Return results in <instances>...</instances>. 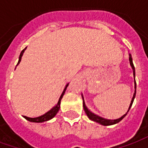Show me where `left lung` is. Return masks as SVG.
Wrapping results in <instances>:
<instances>
[{
    "instance_id": "1",
    "label": "left lung",
    "mask_w": 148,
    "mask_h": 148,
    "mask_svg": "<svg viewBox=\"0 0 148 148\" xmlns=\"http://www.w3.org/2000/svg\"><path fill=\"white\" fill-rule=\"evenodd\" d=\"M129 61H130L131 66H132V70H133V74H134V76H135V67H134L133 62H132V56H131V55H129ZM135 89H136V81H135ZM135 96H136V92H135V93H134L133 97H132V99L130 106H129V109H128V110H127V113L128 112V111H129V109H130V108H131V106H132V103H133ZM82 99H83V96H82ZM83 108H84V110H85V112H86V115L88 116V117L90 118L91 121H95V122H97V123L102 124V125H105V126L116 124V123H118V122H120V121H121V120H122V119H123V118H124V116L127 115V113H125L124 116H122L121 118L116 119V120H107V119H104V118L101 117V116H97V115L92 113V112H90L89 109H87L86 106V105H85V102H84V99H83Z\"/></svg>"
}]
</instances>
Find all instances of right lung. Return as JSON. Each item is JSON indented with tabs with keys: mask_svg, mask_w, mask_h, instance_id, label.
Wrapping results in <instances>:
<instances>
[{
	"mask_svg": "<svg viewBox=\"0 0 148 148\" xmlns=\"http://www.w3.org/2000/svg\"><path fill=\"white\" fill-rule=\"evenodd\" d=\"M26 48L27 47H25V48L21 51V55H20V57H19V61H18V63L17 65L20 63V62H21V57H22V55H23V53L24 52V51L26 50ZM68 86V84L66 85V88L64 89V90H63V92H62V93L61 97H60V98H59V100H58V104L56 105V106L54 107V108H52L50 111H48L47 113H45L44 115H42V116H39V117H36V118H30V117H27V116H24V117L26 119V120H27L28 121H31V122H36V123H40V122H44V121H49V120H51V119H52V118L55 116V115L57 114V112H58V110H59V109H60V102H61V99L62 97V96L64 95L65 93V91H66V87Z\"/></svg>",
	"mask_w": 148,
	"mask_h": 148,
	"instance_id": "add662e5",
	"label": "right lung"
}]
</instances>
